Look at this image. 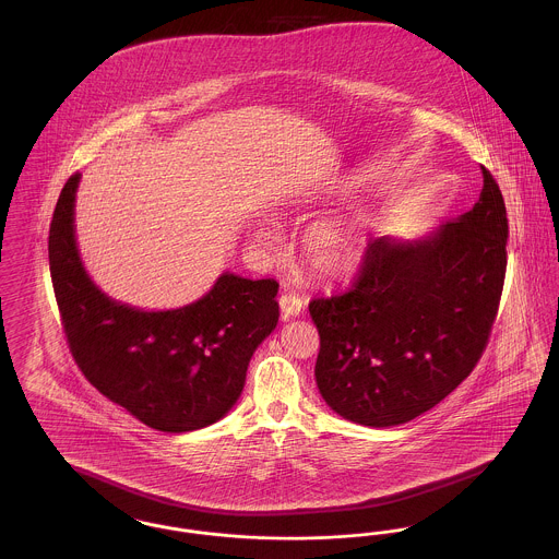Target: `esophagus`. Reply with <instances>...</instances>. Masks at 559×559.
Masks as SVG:
<instances>
[{"label":"esophagus","instance_id":"esophagus-1","mask_svg":"<svg viewBox=\"0 0 559 559\" xmlns=\"http://www.w3.org/2000/svg\"><path fill=\"white\" fill-rule=\"evenodd\" d=\"M278 304H281L283 319L299 317V314H301V310H304V306H306V301H304L297 293L293 292L283 293V295H281V299H278Z\"/></svg>","mask_w":559,"mask_h":559}]
</instances>
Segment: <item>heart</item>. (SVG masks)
Masks as SVG:
<instances>
[{
    "label": "heart",
    "instance_id": "b5f03b06",
    "mask_svg": "<svg viewBox=\"0 0 559 559\" xmlns=\"http://www.w3.org/2000/svg\"><path fill=\"white\" fill-rule=\"evenodd\" d=\"M255 240L262 247H272L278 237L274 226L262 222L255 228ZM306 260L322 276L342 278L360 266L365 258V237L360 228L347 222H326L314 226L304 242Z\"/></svg>",
    "mask_w": 559,
    "mask_h": 559
}]
</instances>
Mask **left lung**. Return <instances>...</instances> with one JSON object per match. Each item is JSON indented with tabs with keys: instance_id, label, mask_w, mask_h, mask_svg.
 Instances as JSON below:
<instances>
[{
	"instance_id": "obj_1",
	"label": "left lung",
	"mask_w": 559,
	"mask_h": 559,
	"mask_svg": "<svg viewBox=\"0 0 559 559\" xmlns=\"http://www.w3.org/2000/svg\"><path fill=\"white\" fill-rule=\"evenodd\" d=\"M478 203L426 240H371L352 287L308 306L320 335L317 383L344 419L406 424L476 369L499 312L507 210L481 165Z\"/></svg>"
}]
</instances>
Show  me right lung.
Instances as JSON below:
<instances>
[{
    "mask_svg": "<svg viewBox=\"0 0 559 559\" xmlns=\"http://www.w3.org/2000/svg\"><path fill=\"white\" fill-rule=\"evenodd\" d=\"M75 171L50 222V276L69 349L85 379L135 419L180 433L212 426L239 400L249 360L278 322V283L222 274L180 310L144 312L108 299L75 245Z\"/></svg>",
    "mask_w": 559,
    "mask_h": 559,
    "instance_id": "add662e5",
    "label": "right lung"
}]
</instances>
